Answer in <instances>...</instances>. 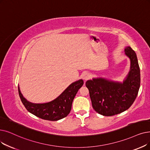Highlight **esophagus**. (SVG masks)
<instances>
[{
    "label": "esophagus",
    "instance_id": "obj_1",
    "mask_svg": "<svg viewBox=\"0 0 150 150\" xmlns=\"http://www.w3.org/2000/svg\"><path fill=\"white\" fill-rule=\"evenodd\" d=\"M90 77H91V75L89 73H88V72L84 73L83 75V79L84 80H85V81L89 80L90 79Z\"/></svg>",
    "mask_w": 150,
    "mask_h": 150
}]
</instances>
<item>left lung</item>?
<instances>
[{"mask_svg": "<svg viewBox=\"0 0 150 150\" xmlns=\"http://www.w3.org/2000/svg\"><path fill=\"white\" fill-rule=\"evenodd\" d=\"M131 66L122 82L105 78H93L86 82L92 105L103 116H113L126 111L137 96L140 86V71L136 53L130 47L125 49Z\"/></svg>", "mask_w": 150, "mask_h": 150, "instance_id": "left-lung-1", "label": "left lung"}]
</instances>
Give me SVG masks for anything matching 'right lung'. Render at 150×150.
<instances>
[{
    "label": "right lung",
    "mask_w": 150,
    "mask_h": 150,
    "mask_svg": "<svg viewBox=\"0 0 150 150\" xmlns=\"http://www.w3.org/2000/svg\"><path fill=\"white\" fill-rule=\"evenodd\" d=\"M83 83L82 79L71 83L55 99L47 103H36L28 101L21 94L19 86L18 93L22 103L29 112L43 120L57 121L69 114L74 97Z\"/></svg>",
    "instance_id": "obj_1"
}]
</instances>
